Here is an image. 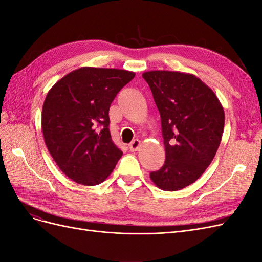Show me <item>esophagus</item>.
<instances>
[{"instance_id":"obj_1","label":"esophagus","mask_w":262,"mask_h":262,"mask_svg":"<svg viewBox=\"0 0 262 262\" xmlns=\"http://www.w3.org/2000/svg\"><path fill=\"white\" fill-rule=\"evenodd\" d=\"M140 146H141V141L138 139H135L129 143L128 147H129V150L134 152V151H137L140 148Z\"/></svg>"}]
</instances>
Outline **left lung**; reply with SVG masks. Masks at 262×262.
I'll use <instances>...</instances> for the list:
<instances>
[{
	"mask_svg": "<svg viewBox=\"0 0 262 262\" xmlns=\"http://www.w3.org/2000/svg\"><path fill=\"white\" fill-rule=\"evenodd\" d=\"M160 111L165 163L150 178L164 191L196 181L214 160L224 134L225 111L198 76L154 70L142 74Z\"/></svg>",
	"mask_w": 262,
	"mask_h": 262,
	"instance_id": "obj_1",
	"label": "left lung"
}]
</instances>
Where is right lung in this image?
Wrapping results in <instances>:
<instances>
[{"label":"right lung","instance_id":"obj_1","mask_svg":"<svg viewBox=\"0 0 262 262\" xmlns=\"http://www.w3.org/2000/svg\"><path fill=\"white\" fill-rule=\"evenodd\" d=\"M135 73L108 68H79L47 93L42 132L48 152L67 177L96 186L113 171L123 152L109 130L110 105Z\"/></svg>","mask_w":262,"mask_h":262}]
</instances>
